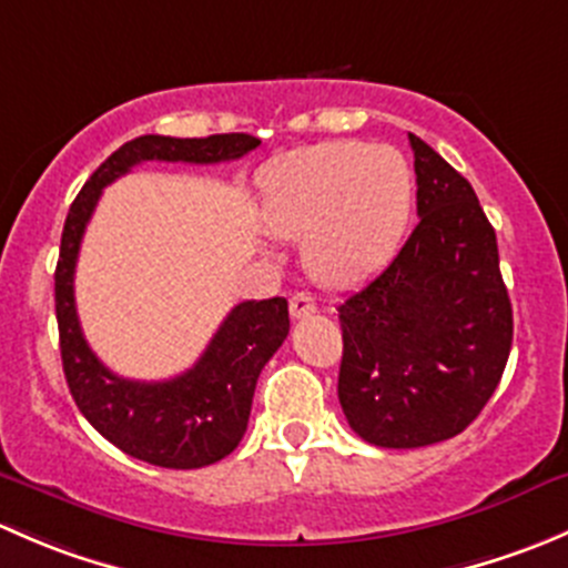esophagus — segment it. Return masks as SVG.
<instances>
[{
	"instance_id": "obj_1",
	"label": "esophagus",
	"mask_w": 568,
	"mask_h": 568,
	"mask_svg": "<svg viewBox=\"0 0 568 568\" xmlns=\"http://www.w3.org/2000/svg\"><path fill=\"white\" fill-rule=\"evenodd\" d=\"M291 318H305L311 313H316V300L311 294H294L288 302Z\"/></svg>"
}]
</instances>
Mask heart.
Here are the masks:
<instances>
[{"mask_svg": "<svg viewBox=\"0 0 568 568\" xmlns=\"http://www.w3.org/2000/svg\"><path fill=\"white\" fill-rule=\"evenodd\" d=\"M415 181L390 145L335 140L268 164L263 222L277 239H305V266L326 288H354L398 250Z\"/></svg>", "mask_w": 568, "mask_h": 568, "instance_id": "obj_1", "label": "heart"}]
</instances>
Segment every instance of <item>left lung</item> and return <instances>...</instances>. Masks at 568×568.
<instances>
[{"label": "left lung", "mask_w": 568, "mask_h": 568, "mask_svg": "<svg viewBox=\"0 0 568 568\" xmlns=\"http://www.w3.org/2000/svg\"><path fill=\"white\" fill-rule=\"evenodd\" d=\"M417 227L365 288L337 305V398L376 448H423L462 434L491 398L514 316L495 227L473 186L409 134Z\"/></svg>", "instance_id": "1"}]
</instances>
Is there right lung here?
I'll list each match as a JSON object with an SVG mask.
<instances>
[{
    "instance_id": "add662e5",
    "label": "right lung",
    "mask_w": 568,
    "mask_h": 568,
    "mask_svg": "<svg viewBox=\"0 0 568 568\" xmlns=\"http://www.w3.org/2000/svg\"><path fill=\"white\" fill-rule=\"evenodd\" d=\"M261 145L250 134H214L178 140L145 134L120 145L90 175L71 203L62 227L54 272V307L68 387L79 412L114 448L170 469H197L225 459L247 432L257 376L288 335L283 296L242 302L227 313L203 357L175 379L134 382L112 374L82 335L73 300V272L84 227L104 186L140 162L216 164L242 159Z\"/></svg>"
}]
</instances>
